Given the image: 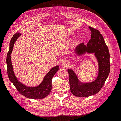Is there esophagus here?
Returning a JSON list of instances; mask_svg holds the SVG:
<instances>
[{
	"instance_id": "34e87169",
	"label": "esophagus",
	"mask_w": 121,
	"mask_h": 121,
	"mask_svg": "<svg viewBox=\"0 0 121 121\" xmlns=\"http://www.w3.org/2000/svg\"><path fill=\"white\" fill-rule=\"evenodd\" d=\"M60 65L61 66H65L67 65V61L65 60H61L60 61Z\"/></svg>"
}]
</instances>
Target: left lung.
<instances>
[{
	"label": "left lung",
	"mask_w": 121,
	"mask_h": 121,
	"mask_svg": "<svg viewBox=\"0 0 121 121\" xmlns=\"http://www.w3.org/2000/svg\"><path fill=\"white\" fill-rule=\"evenodd\" d=\"M89 28L91 32L90 40L86 45L82 43L77 46L74 55L80 56L86 53L93 54L98 63V75L94 81L83 83L80 81L72 69H68L71 91L77 97H88L98 93L104 86L110 72V56L104 39L98 30L90 27Z\"/></svg>",
	"instance_id": "1"
}]
</instances>
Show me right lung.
I'll use <instances>...</instances> for the list:
<instances>
[{
	"label": "right lung",
	"instance_id": "1",
	"mask_svg": "<svg viewBox=\"0 0 121 121\" xmlns=\"http://www.w3.org/2000/svg\"><path fill=\"white\" fill-rule=\"evenodd\" d=\"M21 35V33H17L11 39L9 43V49L6 57L7 71L9 78L18 91L26 97L34 99L44 98L52 90V80L55 74L59 70V66L57 65L51 69L44 77L42 82L37 86H27L19 81L14 74L10 55L13 52L14 42Z\"/></svg>",
	"mask_w": 121,
	"mask_h": 121
}]
</instances>
